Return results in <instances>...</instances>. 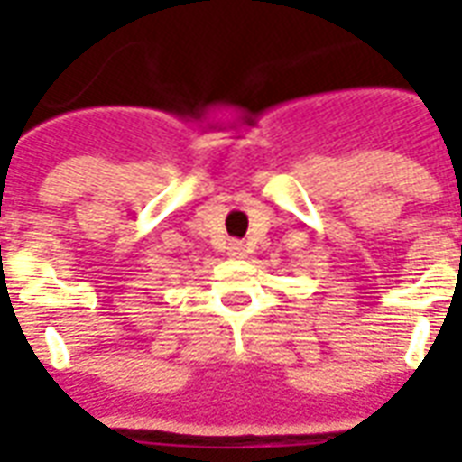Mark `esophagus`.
<instances>
[{"label": "esophagus", "instance_id": "esophagus-1", "mask_svg": "<svg viewBox=\"0 0 462 462\" xmlns=\"http://www.w3.org/2000/svg\"><path fill=\"white\" fill-rule=\"evenodd\" d=\"M227 254H230L232 259H245L246 246L242 245V242H230V246H227Z\"/></svg>", "mask_w": 462, "mask_h": 462}]
</instances>
